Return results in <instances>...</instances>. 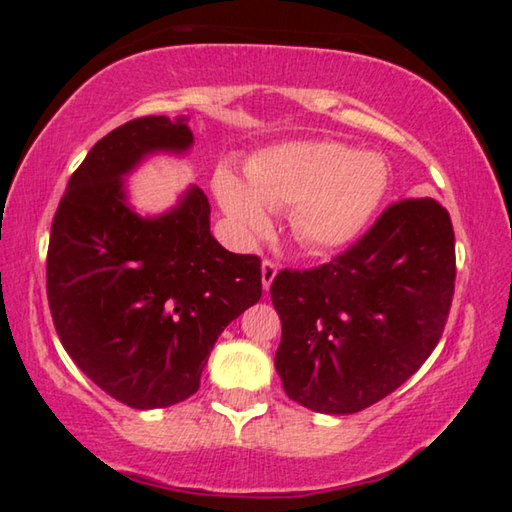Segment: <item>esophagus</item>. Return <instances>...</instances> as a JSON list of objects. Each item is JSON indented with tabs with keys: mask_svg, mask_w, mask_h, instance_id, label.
I'll return each mask as SVG.
<instances>
[{
	"mask_svg": "<svg viewBox=\"0 0 512 512\" xmlns=\"http://www.w3.org/2000/svg\"><path fill=\"white\" fill-rule=\"evenodd\" d=\"M275 275H277V264L271 262V259H264V262H262V284H264L266 291L271 289Z\"/></svg>",
	"mask_w": 512,
	"mask_h": 512,
	"instance_id": "34e87169",
	"label": "esophagus"
}]
</instances>
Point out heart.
<instances>
[{"label":"heart","mask_w":512,"mask_h":512,"mask_svg":"<svg viewBox=\"0 0 512 512\" xmlns=\"http://www.w3.org/2000/svg\"><path fill=\"white\" fill-rule=\"evenodd\" d=\"M244 183L221 167L214 192L244 239L268 225L266 210L291 207V230L302 246L332 250L350 244L377 212L388 169L381 155L339 142H289L248 162Z\"/></svg>","instance_id":"b5f03b06"}]
</instances>
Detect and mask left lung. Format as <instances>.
<instances>
[{"instance_id":"obj_1","label":"left lung","mask_w":512,"mask_h":512,"mask_svg":"<svg viewBox=\"0 0 512 512\" xmlns=\"http://www.w3.org/2000/svg\"><path fill=\"white\" fill-rule=\"evenodd\" d=\"M449 212L406 198L357 244L271 284L282 320L275 370L293 402L327 415L368 409L400 388L436 348L454 298Z\"/></svg>"}]
</instances>
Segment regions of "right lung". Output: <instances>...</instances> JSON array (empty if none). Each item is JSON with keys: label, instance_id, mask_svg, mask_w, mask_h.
<instances>
[{"label": "right lung", "instance_id": "obj_1", "mask_svg": "<svg viewBox=\"0 0 512 512\" xmlns=\"http://www.w3.org/2000/svg\"><path fill=\"white\" fill-rule=\"evenodd\" d=\"M192 144L187 117L126 121L85 155L51 223L58 339L101 391L142 411L194 395L223 329L262 298L259 257L212 237L203 189L189 187L160 216L126 203L124 176L146 155Z\"/></svg>", "mask_w": 512, "mask_h": 512}]
</instances>
